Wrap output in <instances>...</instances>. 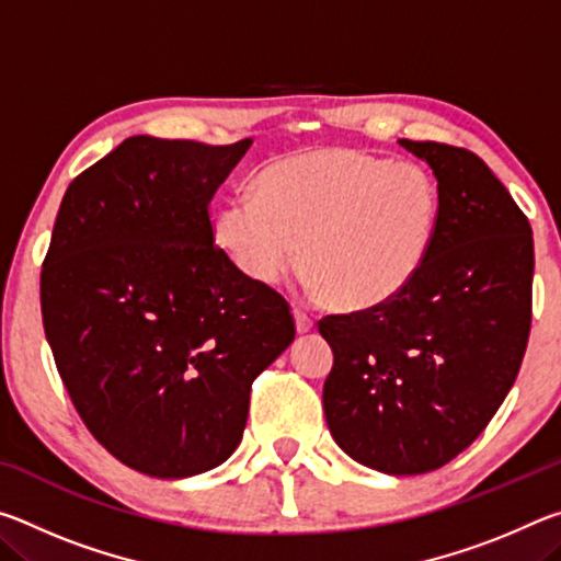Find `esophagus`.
I'll list each match as a JSON object with an SVG mask.
<instances>
[{"mask_svg": "<svg viewBox=\"0 0 561 561\" xmlns=\"http://www.w3.org/2000/svg\"><path fill=\"white\" fill-rule=\"evenodd\" d=\"M294 321H297L299 334H307V331H311V327H314V321H311V317H307L299 309H294Z\"/></svg>", "mask_w": 561, "mask_h": 561, "instance_id": "1", "label": "esophagus"}]
</instances>
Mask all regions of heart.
Listing matches in <instances>:
<instances>
[{"mask_svg":"<svg viewBox=\"0 0 561 561\" xmlns=\"http://www.w3.org/2000/svg\"><path fill=\"white\" fill-rule=\"evenodd\" d=\"M440 190L415 163L314 148L279 158L215 215V237L257 284L297 267L307 289L336 309L383 307L415 282L431 257Z\"/></svg>","mask_w":561,"mask_h":561,"instance_id":"heart-1","label":"heart"}]
</instances>
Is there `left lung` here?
Returning <instances> with one entry per match:
<instances>
[{"mask_svg":"<svg viewBox=\"0 0 561 561\" xmlns=\"http://www.w3.org/2000/svg\"><path fill=\"white\" fill-rule=\"evenodd\" d=\"M431 165L440 217L431 257L383 307L327 317L324 381L339 448L386 474L443 468L485 431L525 356L535 242L525 213L482 160L398 140Z\"/></svg>","mask_w":561,"mask_h":561,"instance_id":"left-lung-1","label":"left lung"}]
</instances>
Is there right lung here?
<instances>
[{
	"instance_id": "1",
	"label": "right lung",
	"mask_w": 561,
	"mask_h": 561,
	"mask_svg": "<svg viewBox=\"0 0 561 561\" xmlns=\"http://www.w3.org/2000/svg\"><path fill=\"white\" fill-rule=\"evenodd\" d=\"M250 146L126 138L56 215L46 341L93 438L150 478L230 458L252 381L294 341L289 304L215 247L207 213Z\"/></svg>"
}]
</instances>
